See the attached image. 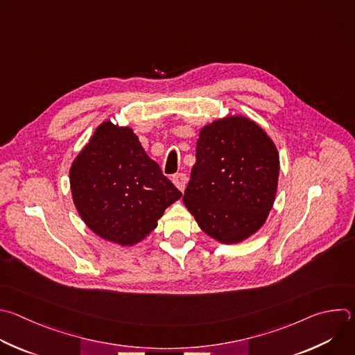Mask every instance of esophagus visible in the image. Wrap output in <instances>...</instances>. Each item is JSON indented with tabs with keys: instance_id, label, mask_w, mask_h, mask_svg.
I'll return each instance as SVG.
<instances>
[{
	"instance_id": "esophagus-1",
	"label": "esophagus",
	"mask_w": 355,
	"mask_h": 355,
	"mask_svg": "<svg viewBox=\"0 0 355 355\" xmlns=\"http://www.w3.org/2000/svg\"><path fill=\"white\" fill-rule=\"evenodd\" d=\"M173 182L174 185L181 191L184 192L185 187H187V175L184 173H178V174H174L173 175Z\"/></svg>"
}]
</instances>
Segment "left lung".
Wrapping results in <instances>:
<instances>
[{
	"instance_id": "1",
	"label": "left lung",
	"mask_w": 355,
	"mask_h": 355,
	"mask_svg": "<svg viewBox=\"0 0 355 355\" xmlns=\"http://www.w3.org/2000/svg\"><path fill=\"white\" fill-rule=\"evenodd\" d=\"M279 170L276 145L255 121L224 116L199 132L184 205L209 237L241 243L265 224Z\"/></svg>"
}]
</instances>
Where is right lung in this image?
<instances>
[{
	"label": "right lung",
	"mask_w": 355,
	"mask_h": 355,
	"mask_svg": "<svg viewBox=\"0 0 355 355\" xmlns=\"http://www.w3.org/2000/svg\"><path fill=\"white\" fill-rule=\"evenodd\" d=\"M75 207L98 237L134 245L182 193L163 175L130 127L101 123L69 168Z\"/></svg>",
	"instance_id": "right-lung-1"
}]
</instances>
